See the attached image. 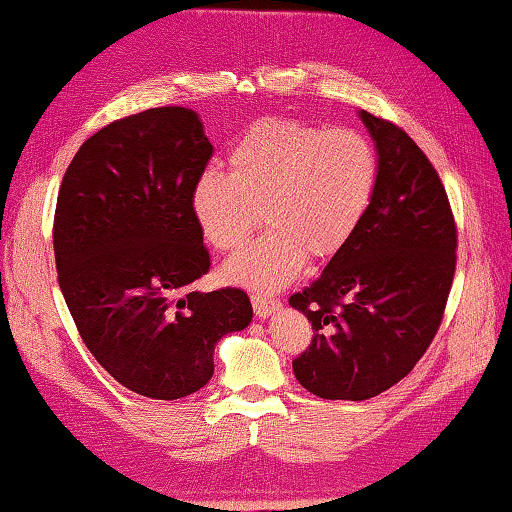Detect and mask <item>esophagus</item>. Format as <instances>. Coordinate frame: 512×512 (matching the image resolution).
<instances>
[{"label":"esophagus","mask_w":512,"mask_h":512,"mask_svg":"<svg viewBox=\"0 0 512 512\" xmlns=\"http://www.w3.org/2000/svg\"><path fill=\"white\" fill-rule=\"evenodd\" d=\"M252 305H254V312L258 318H267V316H272L278 307H281V301L274 296H267V294H252Z\"/></svg>","instance_id":"obj_1"}]
</instances>
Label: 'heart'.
<instances>
[{
  "mask_svg": "<svg viewBox=\"0 0 512 512\" xmlns=\"http://www.w3.org/2000/svg\"><path fill=\"white\" fill-rule=\"evenodd\" d=\"M231 173L209 169L191 194L207 243L234 252L260 225L269 229L223 267L227 283L276 289L305 258L341 252L368 214L376 189V153L352 129L325 131L287 115L249 124L229 151Z\"/></svg>",
  "mask_w": 512,
  "mask_h": 512,
  "instance_id": "b5f03b06",
  "label": "heart"
}]
</instances>
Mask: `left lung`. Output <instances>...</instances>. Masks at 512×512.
<instances>
[{
    "instance_id": "obj_1",
    "label": "left lung",
    "mask_w": 512,
    "mask_h": 512,
    "mask_svg": "<svg viewBox=\"0 0 512 512\" xmlns=\"http://www.w3.org/2000/svg\"><path fill=\"white\" fill-rule=\"evenodd\" d=\"M379 153L368 214L321 276L289 305L312 323L292 361L321 399L365 401L417 365L441 325L457 265V227L439 173L417 142L359 111Z\"/></svg>"
}]
</instances>
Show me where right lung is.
Wrapping results in <instances>:
<instances>
[{"label":"right lung","instance_id":"right-lung-1","mask_svg":"<svg viewBox=\"0 0 512 512\" xmlns=\"http://www.w3.org/2000/svg\"><path fill=\"white\" fill-rule=\"evenodd\" d=\"M211 153L196 111L160 106L86 140L57 194V281L77 332L115 381L149 399L207 385L216 343L254 316L243 289H191L211 265L191 209Z\"/></svg>","mask_w":512,"mask_h":512}]
</instances>
